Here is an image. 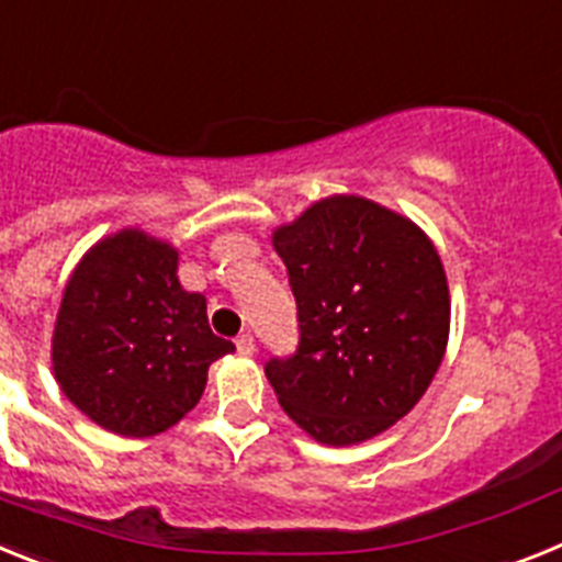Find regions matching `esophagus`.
<instances>
[{
	"label": "esophagus",
	"instance_id": "1",
	"mask_svg": "<svg viewBox=\"0 0 562 562\" xmlns=\"http://www.w3.org/2000/svg\"><path fill=\"white\" fill-rule=\"evenodd\" d=\"M234 341H237V350H240L243 356H251L254 350H257V345H254V336L248 334V330H243V334L237 336V339H234Z\"/></svg>",
	"mask_w": 562,
	"mask_h": 562
}]
</instances>
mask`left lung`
I'll use <instances>...</instances> for the list:
<instances>
[{"label":"left lung","instance_id":"1","mask_svg":"<svg viewBox=\"0 0 562 562\" xmlns=\"http://www.w3.org/2000/svg\"><path fill=\"white\" fill-rule=\"evenodd\" d=\"M300 341L266 375L322 443H359L407 416L447 348L450 291L438 251L402 214L364 198L319 200L274 234Z\"/></svg>","mask_w":562,"mask_h":562}]
</instances>
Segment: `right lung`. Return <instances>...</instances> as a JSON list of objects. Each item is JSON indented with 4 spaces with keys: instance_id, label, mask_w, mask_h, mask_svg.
I'll use <instances>...</instances> for the list:
<instances>
[{
    "instance_id": "obj_1",
    "label": "right lung",
    "mask_w": 562,
    "mask_h": 562,
    "mask_svg": "<svg viewBox=\"0 0 562 562\" xmlns=\"http://www.w3.org/2000/svg\"><path fill=\"white\" fill-rule=\"evenodd\" d=\"M175 271V248L121 232L92 248L65 288L53 370L65 396L119 436L178 424L203 396L209 364L234 350Z\"/></svg>"
}]
</instances>
